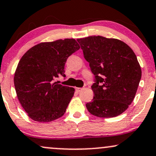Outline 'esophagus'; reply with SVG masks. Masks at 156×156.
<instances>
[{
	"label": "esophagus",
	"mask_w": 156,
	"mask_h": 156,
	"mask_svg": "<svg viewBox=\"0 0 156 156\" xmlns=\"http://www.w3.org/2000/svg\"><path fill=\"white\" fill-rule=\"evenodd\" d=\"M76 91L78 92H80V91H82L83 89V88H80V87H76Z\"/></svg>",
	"instance_id": "esophagus-1"
}]
</instances>
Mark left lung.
<instances>
[{
	"label": "left lung",
	"mask_w": 156,
	"mask_h": 156,
	"mask_svg": "<svg viewBox=\"0 0 156 156\" xmlns=\"http://www.w3.org/2000/svg\"><path fill=\"white\" fill-rule=\"evenodd\" d=\"M95 78L94 98L86 104L90 114L110 118L122 114L135 98L141 77L133 50L117 39L90 36L77 39Z\"/></svg>",
	"instance_id": "left-lung-1"
}]
</instances>
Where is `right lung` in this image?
Segmentation results:
<instances>
[{
    "label": "right lung",
    "instance_id": "right-lung-1",
    "mask_svg": "<svg viewBox=\"0 0 156 156\" xmlns=\"http://www.w3.org/2000/svg\"><path fill=\"white\" fill-rule=\"evenodd\" d=\"M79 49L75 39H58L36 44L20 58L14 83L20 103L31 119L48 122L64 115L75 89L54 79L65 77L66 61Z\"/></svg>",
    "mask_w": 156,
    "mask_h": 156
}]
</instances>
